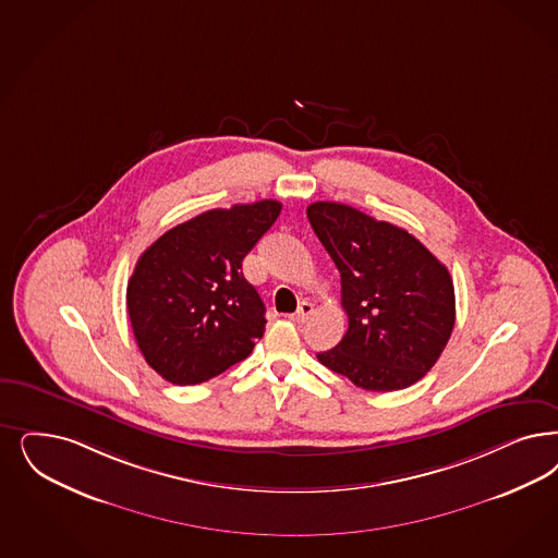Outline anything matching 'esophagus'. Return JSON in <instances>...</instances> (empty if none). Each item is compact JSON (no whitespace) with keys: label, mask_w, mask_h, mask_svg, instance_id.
Returning <instances> with one entry per match:
<instances>
[{"label":"esophagus","mask_w":558,"mask_h":558,"mask_svg":"<svg viewBox=\"0 0 558 558\" xmlns=\"http://www.w3.org/2000/svg\"><path fill=\"white\" fill-rule=\"evenodd\" d=\"M313 313V303H308V301H303L299 308L289 315L290 322H294V324H305L308 319V315Z\"/></svg>","instance_id":"obj_1"}]
</instances>
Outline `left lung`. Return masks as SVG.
Returning a JSON list of instances; mask_svg holds the SVG:
<instances>
[{"mask_svg":"<svg viewBox=\"0 0 558 558\" xmlns=\"http://www.w3.org/2000/svg\"><path fill=\"white\" fill-rule=\"evenodd\" d=\"M307 218L340 271L348 331L322 365L366 391L404 389L433 368L456 324L449 269L410 232L338 202Z\"/></svg>","mask_w":558,"mask_h":558,"instance_id":"8db88e82","label":"left lung"}]
</instances>
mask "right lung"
Here are the masks:
<instances>
[{"label": "right lung", "instance_id": "add662e5", "mask_svg": "<svg viewBox=\"0 0 558 558\" xmlns=\"http://www.w3.org/2000/svg\"><path fill=\"white\" fill-rule=\"evenodd\" d=\"M280 210V202L262 199L204 211L140 255L128 313L137 348L162 379L202 384L250 356L266 331V307L243 259Z\"/></svg>", "mask_w": 558, "mask_h": 558}]
</instances>
